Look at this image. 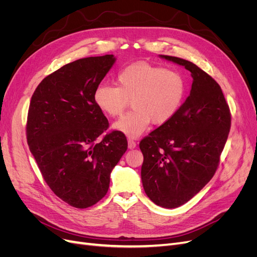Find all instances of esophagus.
<instances>
[{
	"label": "esophagus",
	"instance_id": "34e87169",
	"mask_svg": "<svg viewBox=\"0 0 257 257\" xmlns=\"http://www.w3.org/2000/svg\"><path fill=\"white\" fill-rule=\"evenodd\" d=\"M128 147H129L130 149H132V148H136V147H137V142H136V141H134V140L129 139V140H128Z\"/></svg>",
	"mask_w": 257,
	"mask_h": 257
}]
</instances>
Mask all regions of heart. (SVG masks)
Listing matches in <instances>:
<instances>
[{"label": "heart", "mask_w": 257, "mask_h": 257, "mask_svg": "<svg viewBox=\"0 0 257 257\" xmlns=\"http://www.w3.org/2000/svg\"><path fill=\"white\" fill-rule=\"evenodd\" d=\"M187 92L182 72L162 65L138 62L122 69L116 85L100 84L94 92V101L108 116L122 113L131 100L132 109L113 127L129 138H138L149 127L163 125L181 109Z\"/></svg>", "instance_id": "obj_1"}]
</instances>
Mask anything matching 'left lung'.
Masks as SVG:
<instances>
[{
	"mask_svg": "<svg viewBox=\"0 0 257 257\" xmlns=\"http://www.w3.org/2000/svg\"><path fill=\"white\" fill-rule=\"evenodd\" d=\"M191 72V93L176 115L140 142L146 195L166 208L186 203L213 178L229 137L231 112L220 85L191 61L161 55Z\"/></svg>",
	"mask_w": 257,
	"mask_h": 257,
	"instance_id": "8db88e82",
	"label": "left lung"
}]
</instances>
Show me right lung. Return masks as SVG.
<instances>
[{
  "instance_id": "obj_1",
  "label": "right lung",
  "mask_w": 257,
  "mask_h": 257,
  "mask_svg": "<svg viewBox=\"0 0 257 257\" xmlns=\"http://www.w3.org/2000/svg\"><path fill=\"white\" fill-rule=\"evenodd\" d=\"M114 62L104 55L63 65L39 83L28 108L27 144L44 181L76 208L106 196L112 169L128 147L122 132H106L109 121L94 101Z\"/></svg>"
}]
</instances>
